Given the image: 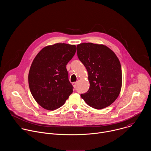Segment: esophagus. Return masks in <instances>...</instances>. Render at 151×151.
<instances>
[{"label":"esophagus","instance_id":"34e87169","mask_svg":"<svg viewBox=\"0 0 151 151\" xmlns=\"http://www.w3.org/2000/svg\"><path fill=\"white\" fill-rule=\"evenodd\" d=\"M72 85H73V86L74 87V88H76V85H77V82H74L72 83Z\"/></svg>","mask_w":151,"mask_h":151}]
</instances>
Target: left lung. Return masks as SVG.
I'll return each mask as SVG.
<instances>
[{
  "label": "left lung",
  "mask_w": 151,
  "mask_h": 151,
  "mask_svg": "<svg viewBox=\"0 0 151 151\" xmlns=\"http://www.w3.org/2000/svg\"><path fill=\"white\" fill-rule=\"evenodd\" d=\"M78 58L87 70L90 88L81 97L96 109L110 106L118 98L122 86L119 60L104 45L82 43L77 45Z\"/></svg>",
  "instance_id": "1"
}]
</instances>
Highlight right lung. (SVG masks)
Here are the masks:
<instances>
[{
  "label": "right lung",
  "instance_id": "obj_1",
  "mask_svg": "<svg viewBox=\"0 0 151 151\" xmlns=\"http://www.w3.org/2000/svg\"><path fill=\"white\" fill-rule=\"evenodd\" d=\"M76 51L75 45L55 44L42 49L29 73V85L36 101L53 111L63 106L73 92L66 66Z\"/></svg>",
  "mask_w": 151,
  "mask_h": 151
}]
</instances>
